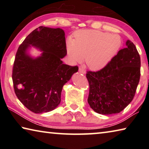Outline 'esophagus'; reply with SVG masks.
Instances as JSON below:
<instances>
[{"instance_id": "esophagus-1", "label": "esophagus", "mask_w": 149, "mask_h": 149, "mask_svg": "<svg viewBox=\"0 0 149 149\" xmlns=\"http://www.w3.org/2000/svg\"><path fill=\"white\" fill-rule=\"evenodd\" d=\"M79 72H81V73H82V74H85V72H85V70L81 67H80L79 68Z\"/></svg>"}]
</instances>
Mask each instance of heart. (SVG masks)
Returning <instances> with one entry per match:
<instances>
[{
  "mask_svg": "<svg viewBox=\"0 0 149 149\" xmlns=\"http://www.w3.org/2000/svg\"><path fill=\"white\" fill-rule=\"evenodd\" d=\"M122 39L118 35L97 30H83L75 34L74 40L69 38L66 49L73 62H81L85 56L87 66L98 70L106 66L119 51Z\"/></svg>",
  "mask_w": 149,
  "mask_h": 149,
  "instance_id": "heart-1",
  "label": "heart"
}]
</instances>
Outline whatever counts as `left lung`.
I'll return each mask as SVG.
<instances>
[{
	"mask_svg": "<svg viewBox=\"0 0 149 149\" xmlns=\"http://www.w3.org/2000/svg\"><path fill=\"white\" fill-rule=\"evenodd\" d=\"M141 75V58L135 45L128 40L126 47L101 70L87 71L89 85L87 101L100 114H116L132 101Z\"/></svg>",
	"mask_w": 149,
	"mask_h": 149,
	"instance_id": "left-lung-1",
	"label": "left lung"
}]
</instances>
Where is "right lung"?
Listing matches in <instances>:
<instances>
[{
	"label": "right lung",
	"mask_w": 149,
	"mask_h": 149,
	"mask_svg": "<svg viewBox=\"0 0 149 149\" xmlns=\"http://www.w3.org/2000/svg\"><path fill=\"white\" fill-rule=\"evenodd\" d=\"M43 51L41 57L32 59L26 54L31 45ZM67 54L64 30L40 26L33 30L19 45L15 57L12 81L17 99L34 113L50 112L61 100L64 85L78 67L62 63Z\"/></svg>",
	"instance_id": "add662e5"
}]
</instances>
